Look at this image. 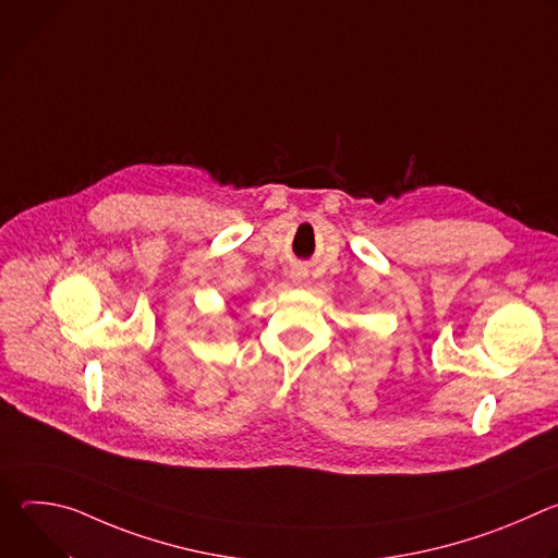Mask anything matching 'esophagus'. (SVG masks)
Listing matches in <instances>:
<instances>
[{"label": "esophagus", "instance_id": "1", "mask_svg": "<svg viewBox=\"0 0 558 558\" xmlns=\"http://www.w3.org/2000/svg\"><path fill=\"white\" fill-rule=\"evenodd\" d=\"M291 278H293V282H302V280H304V271H302V269H295V271L291 274Z\"/></svg>", "mask_w": 558, "mask_h": 558}]
</instances>
